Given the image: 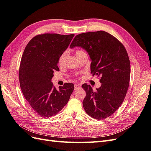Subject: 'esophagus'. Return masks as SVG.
<instances>
[{
    "label": "esophagus",
    "instance_id": "34e87169",
    "mask_svg": "<svg viewBox=\"0 0 151 151\" xmlns=\"http://www.w3.org/2000/svg\"><path fill=\"white\" fill-rule=\"evenodd\" d=\"M80 84H75L74 85V88H75V90H76V89H77V88H80Z\"/></svg>",
    "mask_w": 151,
    "mask_h": 151
}]
</instances>
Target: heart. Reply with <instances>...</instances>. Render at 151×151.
I'll list each match as a JSON object with an SVG mask.
<instances>
[{"instance_id": "heart-1", "label": "heart", "mask_w": 151, "mask_h": 151, "mask_svg": "<svg viewBox=\"0 0 151 151\" xmlns=\"http://www.w3.org/2000/svg\"><path fill=\"white\" fill-rule=\"evenodd\" d=\"M85 53L83 51H82V50H76V51L75 52V55H76V57H78L79 55H80L81 54H82ZM65 56H66V53L65 52H64L63 53L60 55V56L59 57V60H58V64H59V65H62L64 63V59Z\"/></svg>"}]
</instances>
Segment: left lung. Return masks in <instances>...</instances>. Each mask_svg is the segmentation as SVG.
Masks as SVG:
<instances>
[{
  "label": "left lung",
  "mask_w": 151,
  "mask_h": 151,
  "mask_svg": "<svg viewBox=\"0 0 151 151\" xmlns=\"http://www.w3.org/2000/svg\"><path fill=\"white\" fill-rule=\"evenodd\" d=\"M82 47L91 59V72L99 76L101 86L93 91L90 85L83 84L86 92L83 101L86 112L101 120L110 117L124 101L130 80V61L121 41L102 30L76 35L70 47Z\"/></svg>",
  "instance_id": "obj_1"
}]
</instances>
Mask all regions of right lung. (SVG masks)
I'll return each instance as SVG.
<instances>
[{
    "label": "right lung",
    "mask_w": 151,
    "mask_h": 151,
    "mask_svg": "<svg viewBox=\"0 0 151 151\" xmlns=\"http://www.w3.org/2000/svg\"><path fill=\"white\" fill-rule=\"evenodd\" d=\"M75 34H41L30 40L23 53L19 68V81L25 98L41 117L57 114L68 103L74 85L65 83L59 89L51 79L60 55L68 47Z\"/></svg>",
    "instance_id": "obj_1"
}]
</instances>
